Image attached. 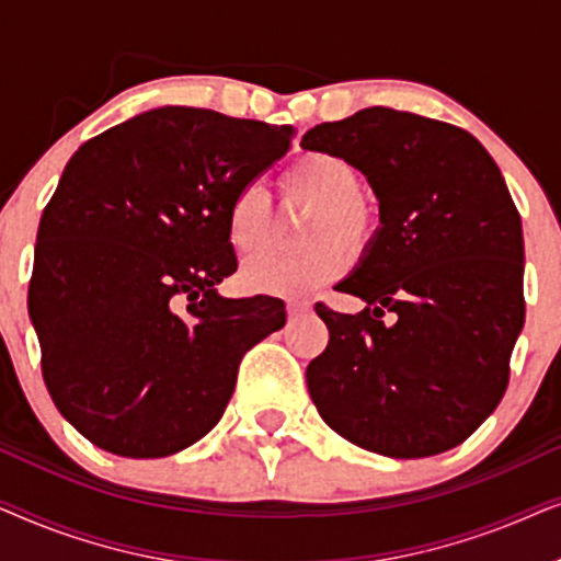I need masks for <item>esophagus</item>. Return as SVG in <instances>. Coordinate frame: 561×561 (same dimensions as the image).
Segmentation results:
<instances>
[{
    "label": "esophagus",
    "instance_id": "34e87169",
    "mask_svg": "<svg viewBox=\"0 0 561 561\" xmlns=\"http://www.w3.org/2000/svg\"><path fill=\"white\" fill-rule=\"evenodd\" d=\"M311 311V301L306 298H288V313L290 317H304V313Z\"/></svg>",
    "mask_w": 561,
    "mask_h": 561
}]
</instances>
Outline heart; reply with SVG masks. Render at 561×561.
Instances as JSON below:
<instances>
[{
  "instance_id": "obj_1",
  "label": "heart",
  "mask_w": 561,
  "mask_h": 561,
  "mask_svg": "<svg viewBox=\"0 0 561 561\" xmlns=\"http://www.w3.org/2000/svg\"><path fill=\"white\" fill-rule=\"evenodd\" d=\"M280 191L290 204L311 209L304 229L301 255H257L242 265V280L263 294H304L336 278L347 265L344 250L363 252L378 229V211L359 191L355 165L332 152H306L280 175ZM273 225L271 196L260 186L237 191L227 211V234L237 252L250 255L265 248Z\"/></svg>"
}]
</instances>
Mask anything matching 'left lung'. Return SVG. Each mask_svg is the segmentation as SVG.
Here are the masks:
<instances>
[{"label":"left lung","mask_w":561,"mask_h":561,"mask_svg":"<svg viewBox=\"0 0 561 561\" xmlns=\"http://www.w3.org/2000/svg\"><path fill=\"white\" fill-rule=\"evenodd\" d=\"M301 148L347 160L380 202L340 283L367 306L317 304L329 344L306 367L313 405L378 455L457 447L501 403L526 317L524 232L501 168L465 129L388 106L317 125Z\"/></svg>","instance_id":"obj_1"}]
</instances>
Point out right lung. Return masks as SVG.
<instances>
[{
  "mask_svg": "<svg viewBox=\"0 0 561 561\" xmlns=\"http://www.w3.org/2000/svg\"><path fill=\"white\" fill-rule=\"evenodd\" d=\"M294 129L160 106L83 142L45 206L30 317L68 424L119 457L209 434L244 352L286 324L280 298H225L227 211Z\"/></svg>",
  "mask_w": 561,
  "mask_h": 561,
  "instance_id": "obj_1",
  "label": "right lung"
}]
</instances>
